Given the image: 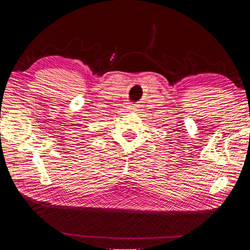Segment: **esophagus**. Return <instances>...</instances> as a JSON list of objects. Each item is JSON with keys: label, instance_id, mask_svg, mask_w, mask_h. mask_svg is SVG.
<instances>
[{"label": "esophagus", "instance_id": "1", "mask_svg": "<svg viewBox=\"0 0 250 250\" xmlns=\"http://www.w3.org/2000/svg\"><path fill=\"white\" fill-rule=\"evenodd\" d=\"M128 109L129 110H134L135 109V106L134 105H130V106H128Z\"/></svg>", "mask_w": 250, "mask_h": 250}]
</instances>
